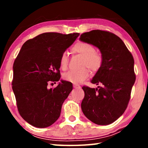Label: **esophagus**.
Listing matches in <instances>:
<instances>
[{
	"instance_id": "esophagus-1",
	"label": "esophagus",
	"mask_w": 148,
	"mask_h": 148,
	"mask_svg": "<svg viewBox=\"0 0 148 148\" xmlns=\"http://www.w3.org/2000/svg\"><path fill=\"white\" fill-rule=\"evenodd\" d=\"M74 87L76 89H79L81 87H80L79 85H77V84H74Z\"/></svg>"
}]
</instances>
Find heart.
Instances as JSON below:
<instances>
[{"instance_id":"heart-1","label":"heart","mask_w":148,"mask_h":148,"mask_svg":"<svg viewBox=\"0 0 148 148\" xmlns=\"http://www.w3.org/2000/svg\"><path fill=\"white\" fill-rule=\"evenodd\" d=\"M72 51L83 56L82 66H87L92 72H96L101 69L102 64V57L101 53L95 51V48L92 45L87 42H77L72 47ZM68 62V56L66 52H64L60 57L59 64L62 70L66 69ZM89 75L88 69L84 67L78 71H71L64 74L63 79L72 83L78 84L86 79Z\"/></svg>"}]
</instances>
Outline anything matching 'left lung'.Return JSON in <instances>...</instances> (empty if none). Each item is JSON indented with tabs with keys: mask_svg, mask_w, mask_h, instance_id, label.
<instances>
[{
	"mask_svg": "<svg viewBox=\"0 0 148 148\" xmlns=\"http://www.w3.org/2000/svg\"><path fill=\"white\" fill-rule=\"evenodd\" d=\"M79 40L98 47L102 57L101 69L91 80L101 86L82 87V112L95 124H111L124 113L131 98L136 79L133 57L122 40L108 31L92 30L81 34Z\"/></svg>",
	"mask_w": 148,
	"mask_h": 148,
	"instance_id": "obj_1",
	"label": "left lung"
}]
</instances>
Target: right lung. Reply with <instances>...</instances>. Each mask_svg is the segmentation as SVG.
Masks as SVG:
<instances>
[{
  "mask_svg": "<svg viewBox=\"0 0 148 148\" xmlns=\"http://www.w3.org/2000/svg\"><path fill=\"white\" fill-rule=\"evenodd\" d=\"M79 36L77 32L40 34L25 42L15 59L12 84L17 110L32 126L45 128L59 117L72 84L61 80L53 89L47 85L59 81L60 57Z\"/></svg>",
  "mask_w": 148,
  "mask_h": 148,
  "instance_id": "obj_1",
  "label": "right lung"
}]
</instances>
